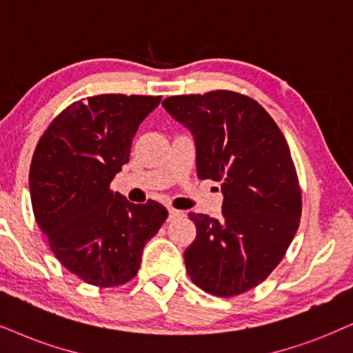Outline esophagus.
<instances>
[{
	"mask_svg": "<svg viewBox=\"0 0 353 353\" xmlns=\"http://www.w3.org/2000/svg\"><path fill=\"white\" fill-rule=\"evenodd\" d=\"M169 212V220H172V218H177V216H182L184 213L179 212V210H174V208H168Z\"/></svg>",
	"mask_w": 353,
	"mask_h": 353,
	"instance_id": "obj_1",
	"label": "esophagus"
}]
</instances>
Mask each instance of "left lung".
I'll return each mask as SVG.
<instances>
[{
    "label": "left lung",
    "instance_id": "obj_1",
    "mask_svg": "<svg viewBox=\"0 0 353 353\" xmlns=\"http://www.w3.org/2000/svg\"><path fill=\"white\" fill-rule=\"evenodd\" d=\"M168 114L190 130L200 179L221 182L223 216L189 213L197 238L187 274L215 296H234L267 279L295 236L301 192L283 133L251 97L231 91L174 96Z\"/></svg>",
    "mask_w": 353,
    "mask_h": 353
}]
</instances>
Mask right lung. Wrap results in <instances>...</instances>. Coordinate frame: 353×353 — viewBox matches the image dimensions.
I'll return each instance as SVG.
<instances>
[{"label": "right lung", "instance_id": "add662e5", "mask_svg": "<svg viewBox=\"0 0 353 353\" xmlns=\"http://www.w3.org/2000/svg\"><path fill=\"white\" fill-rule=\"evenodd\" d=\"M159 96L101 94L73 102L39 140L29 171L39 228L61 265L96 287L127 283L168 210L130 203L110 190L130 158L140 123Z\"/></svg>", "mask_w": 353, "mask_h": 353}]
</instances>
